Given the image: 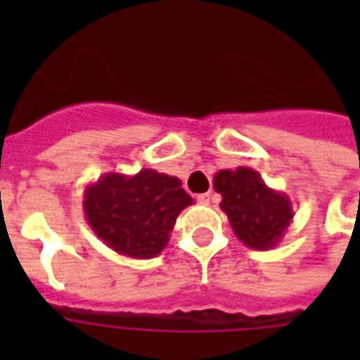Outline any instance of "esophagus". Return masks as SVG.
Wrapping results in <instances>:
<instances>
[{
  "mask_svg": "<svg viewBox=\"0 0 360 360\" xmlns=\"http://www.w3.org/2000/svg\"><path fill=\"white\" fill-rule=\"evenodd\" d=\"M198 202L203 203V205H209L211 202H214V194H213V192H205V194H200V196H198Z\"/></svg>",
  "mask_w": 360,
  "mask_h": 360,
  "instance_id": "obj_1",
  "label": "esophagus"
}]
</instances>
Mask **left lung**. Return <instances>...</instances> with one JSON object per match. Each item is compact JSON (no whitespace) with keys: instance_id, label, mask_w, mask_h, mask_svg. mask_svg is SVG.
<instances>
[{"instance_id":"left-lung-1","label":"left lung","mask_w":360,"mask_h":360,"mask_svg":"<svg viewBox=\"0 0 360 360\" xmlns=\"http://www.w3.org/2000/svg\"><path fill=\"white\" fill-rule=\"evenodd\" d=\"M213 185L222 196L220 209L243 245L254 250H271L278 245L293 220V207L284 192L265 185L262 175L246 166L220 169Z\"/></svg>"}]
</instances>
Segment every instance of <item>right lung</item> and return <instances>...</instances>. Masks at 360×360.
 <instances>
[{
  "mask_svg": "<svg viewBox=\"0 0 360 360\" xmlns=\"http://www.w3.org/2000/svg\"><path fill=\"white\" fill-rule=\"evenodd\" d=\"M192 203L181 179L149 168L134 175L108 172L84 191V214L95 236L136 259L158 256L179 213Z\"/></svg>",
  "mask_w": 360,
  "mask_h": 360,
  "instance_id": "1",
  "label": "right lung"
}]
</instances>
